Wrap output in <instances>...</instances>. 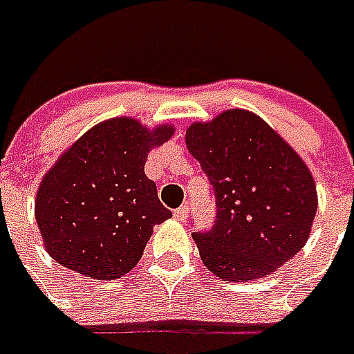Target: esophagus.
I'll return each mask as SVG.
<instances>
[{"instance_id":"1","label":"esophagus","mask_w":354,"mask_h":354,"mask_svg":"<svg viewBox=\"0 0 354 354\" xmlns=\"http://www.w3.org/2000/svg\"><path fill=\"white\" fill-rule=\"evenodd\" d=\"M187 216H189V209H187V205H182L180 209L174 211V218H176L178 222H185Z\"/></svg>"}]
</instances>
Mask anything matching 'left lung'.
Instances as JSON below:
<instances>
[{
  "mask_svg": "<svg viewBox=\"0 0 354 354\" xmlns=\"http://www.w3.org/2000/svg\"><path fill=\"white\" fill-rule=\"evenodd\" d=\"M214 189L216 220L194 232L203 264L224 281L270 276L305 247L318 194L299 153L259 115L228 109L185 130Z\"/></svg>",
  "mask_w": 354,
  "mask_h": 354,
  "instance_id": "left-lung-1",
  "label": "left lung"
}]
</instances>
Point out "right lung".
Masks as SVG:
<instances>
[{
    "mask_svg": "<svg viewBox=\"0 0 354 354\" xmlns=\"http://www.w3.org/2000/svg\"><path fill=\"white\" fill-rule=\"evenodd\" d=\"M172 136L170 124L147 128L138 118L115 117L61 153L34 203L49 257L93 280L132 270L153 228L172 216L143 170L149 151Z\"/></svg>",
    "mask_w": 354,
    "mask_h": 354,
    "instance_id": "right-lung-1",
    "label": "right lung"
}]
</instances>
